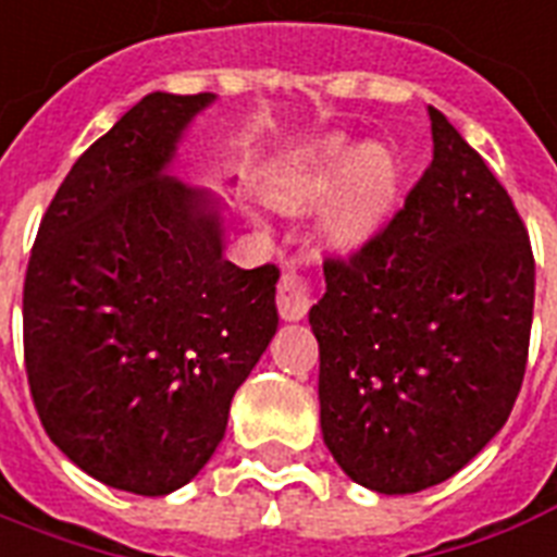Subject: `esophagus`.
Masks as SVG:
<instances>
[{
  "mask_svg": "<svg viewBox=\"0 0 557 557\" xmlns=\"http://www.w3.org/2000/svg\"><path fill=\"white\" fill-rule=\"evenodd\" d=\"M275 301H278V313H282L284 322H299L313 305V282L307 275H301L299 270L287 267L282 278H278Z\"/></svg>",
  "mask_w": 557,
  "mask_h": 557,
  "instance_id": "34e87169",
  "label": "esophagus"
}]
</instances>
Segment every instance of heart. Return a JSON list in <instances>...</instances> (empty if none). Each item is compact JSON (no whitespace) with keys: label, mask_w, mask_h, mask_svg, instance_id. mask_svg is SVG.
I'll return each mask as SVG.
<instances>
[{"label":"heart","mask_w":557,"mask_h":557,"mask_svg":"<svg viewBox=\"0 0 557 557\" xmlns=\"http://www.w3.org/2000/svg\"><path fill=\"white\" fill-rule=\"evenodd\" d=\"M397 184V158L385 146L356 149L354 144L333 140L305 169L284 177L275 189V201L284 209L310 207L339 185L324 212V233L339 247H354L380 224Z\"/></svg>","instance_id":"b5f03b06"}]
</instances>
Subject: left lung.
<instances>
[{
    "instance_id": "left-lung-1",
    "label": "left lung",
    "mask_w": 557,
    "mask_h": 557,
    "mask_svg": "<svg viewBox=\"0 0 557 557\" xmlns=\"http://www.w3.org/2000/svg\"><path fill=\"white\" fill-rule=\"evenodd\" d=\"M429 117V169L371 238L324 256L310 307L324 443L380 495L437 486L504 429L535 307L511 195L443 111Z\"/></svg>"
}]
</instances>
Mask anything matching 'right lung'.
Returning a JSON list of instances; mask_svg holds the SVG:
<instances>
[{"instance_id": "add662e5", "label": "right lung", "mask_w": 557, "mask_h": 557, "mask_svg": "<svg viewBox=\"0 0 557 557\" xmlns=\"http://www.w3.org/2000/svg\"><path fill=\"white\" fill-rule=\"evenodd\" d=\"M209 100L154 91L79 154L22 290L42 429L86 474L146 497L203 469L278 327V267L230 264L215 209L163 175Z\"/></svg>"}]
</instances>
